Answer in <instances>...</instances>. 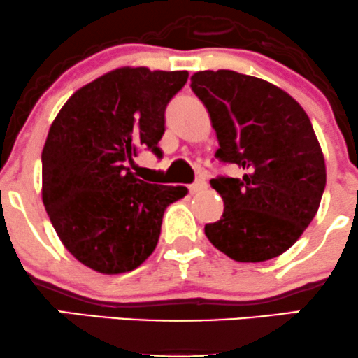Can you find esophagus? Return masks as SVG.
<instances>
[{
    "instance_id": "esophagus-1",
    "label": "esophagus",
    "mask_w": 358,
    "mask_h": 358,
    "mask_svg": "<svg viewBox=\"0 0 358 358\" xmlns=\"http://www.w3.org/2000/svg\"><path fill=\"white\" fill-rule=\"evenodd\" d=\"M188 190H190L192 195H196V193L207 190V182H205V180H196L195 183L190 185V188H188Z\"/></svg>"
}]
</instances>
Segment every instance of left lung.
Returning a JSON list of instances; mask_svg holds the SVG:
<instances>
[{
  "label": "left lung",
  "mask_w": 358,
  "mask_h": 358,
  "mask_svg": "<svg viewBox=\"0 0 358 358\" xmlns=\"http://www.w3.org/2000/svg\"><path fill=\"white\" fill-rule=\"evenodd\" d=\"M190 80L210 114L217 158L244 170L242 178L210 180L224 213L205 225V236L237 262L281 256L313 220L327 183L310 117L289 94L259 77L203 71Z\"/></svg>",
  "instance_id": "obj_1"
}]
</instances>
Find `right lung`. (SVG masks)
I'll return each mask as SVG.
<instances>
[{"mask_svg":"<svg viewBox=\"0 0 358 358\" xmlns=\"http://www.w3.org/2000/svg\"><path fill=\"white\" fill-rule=\"evenodd\" d=\"M187 71L114 69L69 97L42 151V200L57 236L101 274L129 273L153 254L163 213L187 187L139 180L141 150L162 156L165 109Z\"/></svg>","mask_w":358,"mask_h":358,"instance_id":"right-lung-1","label":"right lung"}]
</instances>
